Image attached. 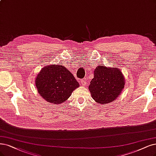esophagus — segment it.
Masks as SVG:
<instances>
[{
    "instance_id": "34e87169",
    "label": "esophagus",
    "mask_w": 156,
    "mask_h": 156,
    "mask_svg": "<svg viewBox=\"0 0 156 156\" xmlns=\"http://www.w3.org/2000/svg\"><path fill=\"white\" fill-rule=\"evenodd\" d=\"M80 85H81L82 86H84L85 87V86L86 85V82L84 80H82L81 81H80Z\"/></svg>"
}]
</instances>
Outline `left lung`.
I'll list each match as a JSON object with an SVG mask.
<instances>
[{"instance_id":"1","label":"left lung","mask_w":156,"mask_h":156,"mask_svg":"<svg viewBox=\"0 0 156 156\" xmlns=\"http://www.w3.org/2000/svg\"><path fill=\"white\" fill-rule=\"evenodd\" d=\"M125 84V78L119 68L100 65L94 69L89 90L96 103L107 104L120 95Z\"/></svg>"}]
</instances>
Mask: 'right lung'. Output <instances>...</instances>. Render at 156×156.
<instances>
[{
    "label": "right lung",
    "mask_w": 156,
    "mask_h": 156,
    "mask_svg": "<svg viewBox=\"0 0 156 156\" xmlns=\"http://www.w3.org/2000/svg\"><path fill=\"white\" fill-rule=\"evenodd\" d=\"M35 85L42 98L55 105L65 102L80 86L73 74L59 63L43 67L37 75Z\"/></svg>",
    "instance_id": "add662e5"
}]
</instances>
